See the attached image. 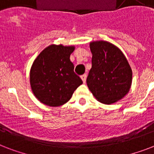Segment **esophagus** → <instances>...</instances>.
I'll use <instances>...</instances> for the list:
<instances>
[{"instance_id": "obj_1", "label": "esophagus", "mask_w": 154, "mask_h": 154, "mask_svg": "<svg viewBox=\"0 0 154 154\" xmlns=\"http://www.w3.org/2000/svg\"><path fill=\"white\" fill-rule=\"evenodd\" d=\"M81 78H82V82L85 83V81H86V74H84V75H82V76H81Z\"/></svg>"}]
</instances>
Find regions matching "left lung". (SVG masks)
Returning <instances> with one entry per match:
<instances>
[{
    "instance_id": "obj_1",
    "label": "left lung",
    "mask_w": 154,
    "mask_h": 154,
    "mask_svg": "<svg viewBox=\"0 0 154 154\" xmlns=\"http://www.w3.org/2000/svg\"><path fill=\"white\" fill-rule=\"evenodd\" d=\"M92 68L86 82L94 97L109 105L122 100L131 88L133 72L121 49L106 41L89 43Z\"/></svg>"
}]
</instances>
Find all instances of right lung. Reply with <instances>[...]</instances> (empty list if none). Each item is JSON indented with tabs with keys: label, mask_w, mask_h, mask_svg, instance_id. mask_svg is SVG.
<instances>
[{
	"label": "right lung",
	"mask_w": 154,
	"mask_h": 154,
	"mask_svg": "<svg viewBox=\"0 0 154 154\" xmlns=\"http://www.w3.org/2000/svg\"><path fill=\"white\" fill-rule=\"evenodd\" d=\"M74 45H50L32 63L29 72L31 89L36 98L48 106L58 107L69 101L83 83L73 71L70 55Z\"/></svg>",
	"instance_id": "obj_1"
}]
</instances>
